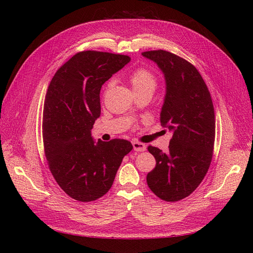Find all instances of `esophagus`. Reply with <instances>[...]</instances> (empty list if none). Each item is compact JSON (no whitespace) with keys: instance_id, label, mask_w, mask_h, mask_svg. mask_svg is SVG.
Masks as SVG:
<instances>
[{"instance_id":"esophagus-1","label":"esophagus","mask_w":253,"mask_h":253,"mask_svg":"<svg viewBox=\"0 0 253 253\" xmlns=\"http://www.w3.org/2000/svg\"><path fill=\"white\" fill-rule=\"evenodd\" d=\"M132 144H133L134 151H136V152H143L147 150V145H145L144 143H141L138 141H133Z\"/></svg>"}]
</instances>
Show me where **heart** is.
Instances as JSON below:
<instances>
[{
  "label": "heart",
  "instance_id": "heart-1",
  "mask_svg": "<svg viewBox=\"0 0 253 253\" xmlns=\"http://www.w3.org/2000/svg\"><path fill=\"white\" fill-rule=\"evenodd\" d=\"M129 82L133 89L137 93L145 89H153L154 90L157 85V79L152 72H150L147 68H137L131 76H129ZM114 81L111 80L108 83V88L113 86Z\"/></svg>",
  "mask_w": 253,
  "mask_h": 253
}]
</instances>
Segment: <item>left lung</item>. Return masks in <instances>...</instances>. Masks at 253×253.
Listing matches in <instances>:
<instances>
[{
  "label": "left lung",
  "instance_id": "8db88e82",
  "mask_svg": "<svg viewBox=\"0 0 253 253\" xmlns=\"http://www.w3.org/2000/svg\"><path fill=\"white\" fill-rule=\"evenodd\" d=\"M142 56L155 62L166 80L160 112L162 126L173 133L169 152L148 148L156 166L147 175L152 192L166 202H178L200 186L212 160L215 115L201 74L187 60L166 50Z\"/></svg>",
  "mask_w": 253,
  "mask_h": 253
}]
</instances>
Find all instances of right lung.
Segmentation results:
<instances>
[{
    "mask_svg": "<svg viewBox=\"0 0 253 253\" xmlns=\"http://www.w3.org/2000/svg\"><path fill=\"white\" fill-rule=\"evenodd\" d=\"M129 60L80 51L50 81L43 109L44 152L53 178L76 201L93 202L108 192L122 159L133 149L125 139L96 142L91 137L101 113V86Z\"/></svg>",
    "mask_w": 253,
    "mask_h": 253,
    "instance_id": "right-lung-1",
    "label": "right lung"
}]
</instances>
